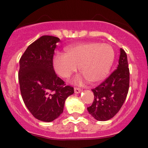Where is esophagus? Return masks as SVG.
Wrapping results in <instances>:
<instances>
[{"instance_id":"esophagus-1","label":"esophagus","mask_w":148,"mask_h":148,"mask_svg":"<svg viewBox=\"0 0 148 148\" xmlns=\"http://www.w3.org/2000/svg\"><path fill=\"white\" fill-rule=\"evenodd\" d=\"M82 91L79 88H77V87L74 88V92H75L76 94H79V93H80Z\"/></svg>"}]
</instances>
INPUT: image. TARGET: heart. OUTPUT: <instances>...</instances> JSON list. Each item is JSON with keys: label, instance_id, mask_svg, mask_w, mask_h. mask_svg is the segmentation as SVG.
Returning a JSON list of instances; mask_svg holds the SVG:
<instances>
[{"label": "heart", "instance_id": "obj_1", "mask_svg": "<svg viewBox=\"0 0 148 148\" xmlns=\"http://www.w3.org/2000/svg\"><path fill=\"white\" fill-rule=\"evenodd\" d=\"M114 57V51L110 44L84 43L66 48L65 55H55L53 65L56 74L64 79L69 78L79 66L88 82L96 83L107 77Z\"/></svg>", "mask_w": 148, "mask_h": 148}]
</instances>
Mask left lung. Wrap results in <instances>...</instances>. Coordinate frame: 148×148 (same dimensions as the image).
Masks as SVG:
<instances>
[{"label":"left lung","instance_id":"1","mask_svg":"<svg viewBox=\"0 0 148 148\" xmlns=\"http://www.w3.org/2000/svg\"><path fill=\"white\" fill-rule=\"evenodd\" d=\"M129 85L127 56L125 51L120 49L117 69L99 86L92 89L95 99L92 105L87 107L89 114L98 121H107L112 118L126 99Z\"/></svg>","mask_w":148,"mask_h":148}]
</instances>
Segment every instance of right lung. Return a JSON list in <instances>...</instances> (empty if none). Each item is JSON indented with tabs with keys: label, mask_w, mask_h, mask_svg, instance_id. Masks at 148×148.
I'll use <instances>...</instances> for the list:
<instances>
[{
	"label": "right lung",
	"mask_w": 148,
	"mask_h": 148,
	"mask_svg": "<svg viewBox=\"0 0 148 148\" xmlns=\"http://www.w3.org/2000/svg\"><path fill=\"white\" fill-rule=\"evenodd\" d=\"M60 39L43 36L28 46L19 61L18 81L22 98L37 120L52 122L62 114L65 100L74 94L53 66L56 43Z\"/></svg>",
	"instance_id": "right-lung-1"
}]
</instances>
